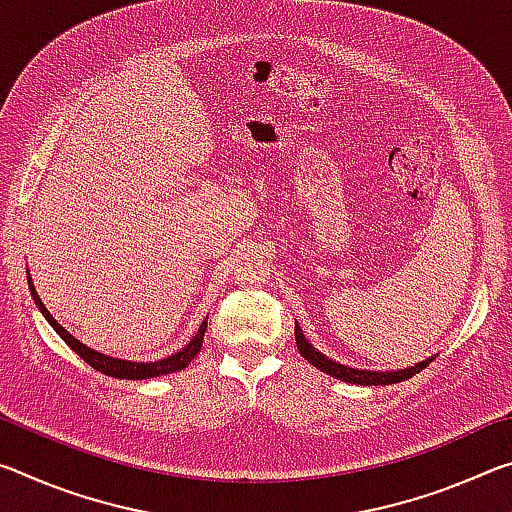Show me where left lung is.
I'll use <instances>...</instances> for the list:
<instances>
[{"mask_svg":"<svg viewBox=\"0 0 512 512\" xmlns=\"http://www.w3.org/2000/svg\"><path fill=\"white\" fill-rule=\"evenodd\" d=\"M296 345L302 357H305L311 366H316L318 370L327 372V375H332L341 381H348V384H361V386H386V384H397V381H404L413 377L415 372H420L422 368H427L431 359L422 361V363H415V366L406 368V370H395V372H370V370H357V368H348V366H341V363H336L332 359H327L325 354H320L314 345H311L305 334H302L300 325L296 323Z\"/></svg>","mask_w":512,"mask_h":512,"instance_id":"1","label":"left lung"}]
</instances>
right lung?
Segmentation results:
<instances>
[{"label": "right lung", "mask_w": 512, "mask_h": 512, "mask_svg": "<svg viewBox=\"0 0 512 512\" xmlns=\"http://www.w3.org/2000/svg\"><path fill=\"white\" fill-rule=\"evenodd\" d=\"M29 277V275H27ZM29 289H31V296L36 300L38 309L42 311V316L49 320V325L56 329V334L63 339L69 348H72L79 357L90 363L94 370L103 372V375L108 377H117V379H151V377H160V375H169V372H176L180 368H185L189 361H192L198 352H201V345H203V336H205V329H207V320H203V325L198 327V332L192 341L187 343V348H183L176 354H171V357L162 359V361H151V363H133V361H121V359H112L106 357V354L101 352H94L90 350L88 345H83L81 341H76L72 334L67 332V329L58 323V320L49 314L47 307L42 305V300L38 298L36 289H33L31 284V277H29Z\"/></svg>", "instance_id": "right-lung-1"}]
</instances>
